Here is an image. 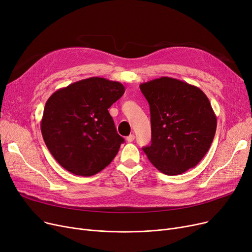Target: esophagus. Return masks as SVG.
I'll list each match as a JSON object with an SVG mask.
<instances>
[{
    "label": "esophagus",
    "instance_id": "34e87169",
    "mask_svg": "<svg viewBox=\"0 0 252 252\" xmlns=\"http://www.w3.org/2000/svg\"><path fill=\"white\" fill-rule=\"evenodd\" d=\"M134 140H135V135H129V136H127V137H126V141H127L128 143L133 142Z\"/></svg>",
    "mask_w": 252,
    "mask_h": 252
}]
</instances>
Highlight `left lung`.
<instances>
[{"label":"left lung","mask_w":252,"mask_h":252,"mask_svg":"<svg viewBox=\"0 0 252 252\" xmlns=\"http://www.w3.org/2000/svg\"><path fill=\"white\" fill-rule=\"evenodd\" d=\"M151 114V163L167 176L181 175L204 157L215 138L217 116L204 93L162 76L140 85Z\"/></svg>","instance_id":"obj_1"}]
</instances>
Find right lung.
<instances>
[{
    "label": "right lung",
    "mask_w": 252,
    "mask_h": 252,
    "mask_svg": "<svg viewBox=\"0 0 252 252\" xmlns=\"http://www.w3.org/2000/svg\"><path fill=\"white\" fill-rule=\"evenodd\" d=\"M126 89L118 82L90 77L61 88L47 100L41 130L53 157L69 173L91 177L107 166L124 138L108 108Z\"/></svg>",
    "instance_id": "right-lung-1"
}]
</instances>
